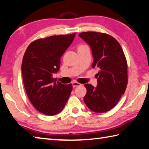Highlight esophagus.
Wrapping results in <instances>:
<instances>
[{
	"instance_id": "1",
	"label": "esophagus",
	"mask_w": 149,
	"mask_h": 149,
	"mask_svg": "<svg viewBox=\"0 0 149 149\" xmlns=\"http://www.w3.org/2000/svg\"><path fill=\"white\" fill-rule=\"evenodd\" d=\"M80 85H81V84L78 83L77 81H74L72 83V86H73V87H74V88L76 87V86H80Z\"/></svg>"
}]
</instances>
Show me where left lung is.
Returning <instances> with one entry per match:
<instances>
[{
	"mask_svg": "<svg viewBox=\"0 0 149 149\" xmlns=\"http://www.w3.org/2000/svg\"><path fill=\"white\" fill-rule=\"evenodd\" d=\"M79 36L90 45L94 58L92 67L98 68L96 87L85 84L86 106L96 113L113 109L124 94L128 84V66L119 43L109 34L83 32Z\"/></svg>",
	"mask_w": 149,
	"mask_h": 149,
	"instance_id": "obj_1",
	"label": "left lung"
}]
</instances>
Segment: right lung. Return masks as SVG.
Returning <instances> with one entry per match:
<instances>
[{
  "label": "right lung",
  "mask_w": 149,
  "mask_h": 149,
  "mask_svg": "<svg viewBox=\"0 0 149 149\" xmlns=\"http://www.w3.org/2000/svg\"><path fill=\"white\" fill-rule=\"evenodd\" d=\"M75 34L36 40L24 54L21 71L26 94L34 107L44 115L53 116L62 111L71 94L72 84L55 82L52 76L60 69L61 57Z\"/></svg>",
  "instance_id": "right-lung-1"
}]
</instances>
